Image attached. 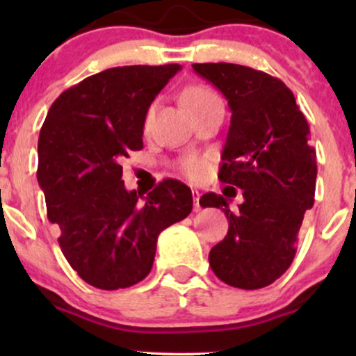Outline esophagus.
<instances>
[{
    "label": "esophagus",
    "instance_id": "34e87169",
    "mask_svg": "<svg viewBox=\"0 0 356 356\" xmlns=\"http://www.w3.org/2000/svg\"><path fill=\"white\" fill-rule=\"evenodd\" d=\"M192 197H194V211L199 212L201 211V204H199V197H201V194H199V191H192Z\"/></svg>",
    "mask_w": 356,
    "mask_h": 356
}]
</instances>
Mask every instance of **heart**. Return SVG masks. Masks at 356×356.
Wrapping results in <instances>:
<instances>
[{
  "label": "heart",
  "instance_id": "b5f03b06",
  "mask_svg": "<svg viewBox=\"0 0 356 356\" xmlns=\"http://www.w3.org/2000/svg\"><path fill=\"white\" fill-rule=\"evenodd\" d=\"M184 100H186V105L189 107L191 112H195V110L206 107L209 104H214V102H220L219 97L216 95V92H212L206 85H192V87L184 92ZM154 112L155 104L150 105L149 110H147V120L152 118ZM181 170L184 175H187L192 181H199L207 172V162L206 159L199 157V155H187V157L182 159Z\"/></svg>",
  "mask_w": 356,
  "mask_h": 356
}]
</instances>
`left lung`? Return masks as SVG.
I'll return each mask as SVG.
<instances>
[{
    "label": "left lung",
    "mask_w": 356,
    "mask_h": 356,
    "mask_svg": "<svg viewBox=\"0 0 356 356\" xmlns=\"http://www.w3.org/2000/svg\"><path fill=\"white\" fill-rule=\"evenodd\" d=\"M222 92L232 112L219 181L243 189L232 212L207 192L202 207H219L229 231L209 252L214 275L241 289L275 283L291 266L298 232L316 189V152L295 95L276 76L234 63H194Z\"/></svg>",
    "instance_id": "obj_1"
}]
</instances>
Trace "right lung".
Segmentation results:
<instances>
[{
	"instance_id": "1",
	"label": "right lung",
	"mask_w": 356,
	"mask_h": 356,
	"mask_svg": "<svg viewBox=\"0 0 356 356\" xmlns=\"http://www.w3.org/2000/svg\"><path fill=\"white\" fill-rule=\"evenodd\" d=\"M181 65H130L73 85L53 102L38 138L36 177L70 266L95 288H129L149 275L157 238L191 214L175 179L140 199L122 181V159L144 147L147 110Z\"/></svg>"
}]
</instances>
